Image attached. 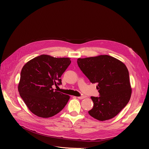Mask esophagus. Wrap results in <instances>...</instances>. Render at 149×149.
I'll return each mask as SVG.
<instances>
[{"label": "esophagus", "instance_id": "esophagus-1", "mask_svg": "<svg viewBox=\"0 0 149 149\" xmlns=\"http://www.w3.org/2000/svg\"><path fill=\"white\" fill-rule=\"evenodd\" d=\"M77 98H78V99H84V98H86V97L85 96H80V97H77Z\"/></svg>", "mask_w": 149, "mask_h": 149}]
</instances>
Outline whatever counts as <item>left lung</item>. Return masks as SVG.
<instances>
[{
	"label": "left lung",
	"mask_w": 149,
	"mask_h": 149,
	"mask_svg": "<svg viewBox=\"0 0 149 149\" xmlns=\"http://www.w3.org/2000/svg\"><path fill=\"white\" fill-rule=\"evenodd\" d=\"M78 65L90 81L97 83L100 96L91 97L93 118L105 121L117 116L129 102L132 94L129 73L124 63L109 55L78 58Z\"/></svg>",
	"instance_id": "1"
}]
</instances>
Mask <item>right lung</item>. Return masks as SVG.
<instances>
[{
    "mask_svg": "<svg viewBox=\"0 0 149 149\" xmlns=\"http://www.w3.org/2000/svg\"><path fill=\"white\" fill-rule=\"evenodd\" d=\"M71 62L68 58L41 55L23 67L18 91L28 108L35 115L48 118L64 108L70 96L55 91L53 86L62 84L61 77Z\"/></svg>",
    "mask_w": 149,
    "mask_h": 149,
    "instance_id": "obj_1",
    "label": "right lung"
}]
</instances>
